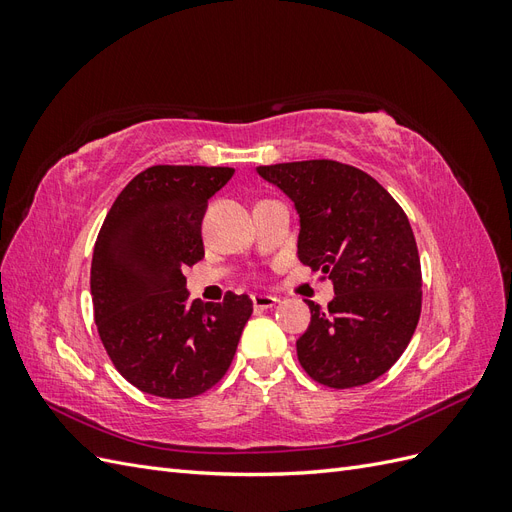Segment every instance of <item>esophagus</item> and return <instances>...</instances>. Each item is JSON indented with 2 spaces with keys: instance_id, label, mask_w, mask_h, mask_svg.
<instances>
[{
  "instance_id": "esophagus-1",
  "label": "esophagus",
  "mask_w": 512,
  "mask_h": 512,
  "mask_svg": "<svg viewBox=\"0 0 512 512\" xmlns=\"http://www.w3.org/2000/svg\"><path fill=\"white\" fill-rule=\"evenodd\" d=\"M252 301H254L256 309H271L273 305H277V301H280V299L271 297V294H254Z\"/></svg>"
}]
</instances>
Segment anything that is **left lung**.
<instances>
[{
    "label": "left lung",
    "instance_id": "left-lung-1",
    "mask_svg": "<svg viewBox=\"0 0 512 512\" xmlns=\"http://www.w3.org/2000/svg\"><path fill=\"white\" fill-rule=\"evenodd\" d=\"M299 213L297 256L329 275L335 297L312 322L297 356L314 380L352 389L380 378L410 344L421 316V260L395 198L363 170L333 160L258 166Z\"/></svg>",
    "mask_w": 512,
    "mask_h": 512
}]
</instances>
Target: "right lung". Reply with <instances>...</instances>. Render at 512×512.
Listing matches in <instances>:
<instances>
[{
	"instance_id": "add662e5",
	"label": "right lung",
	"mask_w": 512,
	"mask_h": 512,
	"mask_svg": "<svg viewBox=\"0 0 512 512\" xmlns=\"http://www.w3.org/2000/svg\"><path fill=\"white\" fill-rule=\"evenodd\" d=\"M228 166H151L117 196L91 260V299L102 344L119 374L143 393L188 399L232 363L254 305L190 301L183 271L205 256L200 226Z\"/></svg>"
}]
</instances>
